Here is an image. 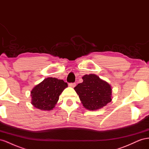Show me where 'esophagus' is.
I'll return each instance as SVG.
<instances>
[{
	"mask_svg": "<svg viewBox=\"0 0 149 149\" xmlns=\"http://www.w3.org/2000/svg\"><path fill=\"white\" fill-rule=\"evenodd\" d=\"M69 86L71 88H74L76 86V83H70L69 84Z\"/></svg>",
	"mask_w": 149,
	"mask_h": 149,
	"instance_id": "34e87169",
	"label": "esophagus"
}]
</instances>
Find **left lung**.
Wrapping results in <instances>:
<instances>
[{
    "label": "left lung",
    "mask_w": 149,
    "mask_h": 149,
    "mask_svg": "<svg viewBox=\"0 0 149 149\" xmlns=\"http://www.w3.org/2000/svg\"><path fill=\"white\" fill-rule=\"evenodd\" d=\"M83 81L74 88L83 106L89 111H96L112 101L111 86L94 74L84 75Z\"/></svg>",
    "instance_id": "1"
}]
</instances>
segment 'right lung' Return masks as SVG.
Segmentation results:
<instances>
[{
  "label": "right lung",
  "mask_w": 149,
  "mask_h": 149,
  "mask_svg": "<svg viewBox=\"0 0 149 149\" xmlns=\"http://www.w3.org/2000/svg\"><path fill=\"white\" fill-rule=\"evenodd\" d=\"M68 84L63 80L55 78H45L32 89L31 104L42 111H51L59 100V96Z\"/></svg>",
  "instance_id": "add662e5"
}]
</instances>
